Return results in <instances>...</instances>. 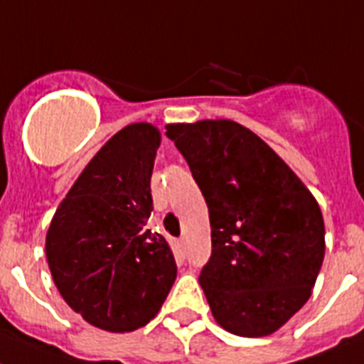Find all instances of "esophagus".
Listing matches in <instances>:
<instances>
[{
  "instance_id": "34e87169",
  "label": "esophagus",
  "mask_w": 364,
  "mask_h": 364,
  "mask_svg": "<svg viewBox=\"0 0 364 364\" xmlns=\"http://www.w3.org/2000/svg\"><path fill=\"white\" fill-rule=\"evenodd\" d=\"M173 252H176V255L179 259L185 257V242H183V239L173 240Z\"/></svg>"
}]
</instances>
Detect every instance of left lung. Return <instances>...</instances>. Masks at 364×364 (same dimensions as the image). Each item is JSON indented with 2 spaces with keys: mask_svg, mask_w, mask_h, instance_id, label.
<instances>
[{
  "mask_svg": "<svg viewBox=\"0 0 364 364\" xmlns=\"http://www.w3.org/2000/svg\"><path fill=\"white\" fill-rule=\"evenodd\" d=\"M209 207L213 252L200 285L216 322L264 337L309 300L323 261V218L304 183L231 120L166 125Z\"/></svg>",
  "mask_w": 364,
  "mask_h": 364,
  "instance_id": "obj_1",
  "label": "left lung"
}]
</instances>
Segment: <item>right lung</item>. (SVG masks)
<instances>
[{
	"instance_id": "obj_1",
	"label": "right lung",
	"mask_w": 364,
	"mask_h": 364,
	"mask_svg": "<svg viewBox=\"0 0 364 364\" xmlns=\"http://www.w3.org/2000/svg\"><path fill=\"white\" fill-rule=\"evenodd\" d=\"M161 133L131 124L103 146L70 188L46 235V257L64 301L96 328L135 331L159 313L177 276L154 210L151 172Z\"/></svg>"
}]
</instances>
